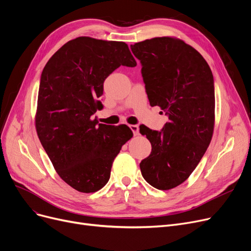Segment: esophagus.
<instances>
[{
  "label": "esophagus",
  "mask_w": 251,
  "mask_h": 251,
  "mask_svg": "<svg viewBox=\"0 0 251 251\" xmlns=\"http://www.w3.org/2000/svg\"><path fill=\"white\" fill-rule=\"evenodd\" d=\"M129 127H130V129L132 130V132L135 136L139 134V128H138L137 125H129Z\"/></svg>",
  "instance_id": "obj_1"
}]
</instances>
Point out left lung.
Here are the masks:
<instances>
[{
  "label": "left lung",
  "instance_id": "left-lung-1",
  "mask_svg": "<svg viewBox=\"0 0 251 251\" xmlns=\"http://www.w3.org/2000/svg\"><path fill=\"white\" fill-rule=\"evenodd\" d=\"M130 48L140 60L150 104L160 106L168 116L161 131L139 126L151 145L150 156L140 162V171L151 187L170 190L187 180L211 141L212 72L197 50L176 38H152Z\"/></svg>",
  "mask_w": 251,
  "mask_h": 251
}]
</instances>
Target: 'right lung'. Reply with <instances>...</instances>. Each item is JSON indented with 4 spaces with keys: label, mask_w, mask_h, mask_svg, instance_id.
<instances>
[{
    "label": "right lung",
    "mask_w": 251,
    "mask_h": 251,
    "mask_svg": "<svg viewBox=\"0 0 251 251\" xmlns=\"http://www.w3.org/2000/svg\"><path fill=\"white\" fill-rule=\"evenodd\" d=\"M136 61L124 42L79 37L69 41L41 75L36 129L58 176L73 189L94 193L110 179L114 159L133 133L127 125L97 124L103 82Z\"/></svg>",
    "instance_id": "obj_1"
}]
</instances>
